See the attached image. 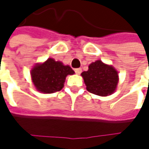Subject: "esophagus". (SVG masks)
<instances>
[{
    "label": "esophagus",
    "mask_w": 149,
    "mask_h": 149,
    "mask_svg": "<svg viewBox=\"0 0 149 149\" xmlns=\"http://www.w3.org/2000/svg\"><path fill=\"white\" fill-rule=\"evenodd\" d=\"M75 72H76V74L79 75L81 72H82V69L81 68H77V69H75L74 70Z\"/></svg>",
    "instance_id": "1"
}]
</instances>
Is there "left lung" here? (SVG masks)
Segmentation results:
<instances>
[{"instance_id": "obj_1", "label": "left lung", "mask_w": 149, "mask_h": 149, "mask_svg": "<svg viewBox=\"0 0 149 149\" xmlns=\"http://www.w3.org/2000/svg\"><path fill=\"white\" fill-rule=\"evenodd\" d=\"M81 75L87 91L101 97L111 95L116 91L119 80L117 71L101 60L91 63L88 71L83 72Z\"/></svg>"}]
</instances>
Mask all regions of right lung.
Here are the masks:
<instances>
[{"label": "right lung", "mask_w": 149, "mask_h": 149, "mask_svg": "<svg viewBox=\"0 0 149 149\" xmlns=\"http://www.w3.org/2000/svg\"><path fill=\"white\" fill-rule=\"evenodd\" d=\"M74 74L69 65L60 61L48 58L43 64H37L31 71L33 83L37 91L42 93H53L64 87L67 75Z\"/></svg>", "instance_id": "add662e5"}]
</instances>
